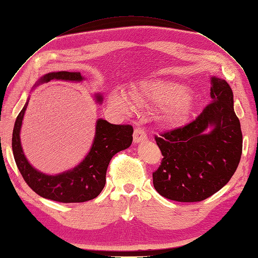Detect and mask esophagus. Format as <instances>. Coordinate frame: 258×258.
Here are the masks:
<instances>
[{
    "label": "esophagus",
    "mask_w": 258,
    "mask_h": 258,
    "mask_svg": "<svg viewBox=\"0 0 258 258\" xmlns=\"http://www.w3.org/2000/svg\"><path fill=\"white\" fill-rule=\"evenodd\" d=\"M147 140V134L143 127H136L134 131V143L138 144Z\"/></svg>",
    "instance_id": "obj_1"
}]
</instances>
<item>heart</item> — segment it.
Segmentation results:
<instances>
[{
	"label": "heart",
	"mask_w": 258,
	"mask_h": 258,
	"mask_svg": "<svg viewBox=\"0 0 258 258\" xmlns=\"http://www.w3.org/2000/svg\"><path fill=\"white\" fill-rule=\"evenodd\" d=\"M132 98L137 103H153L159 107L169 108L168 118L172 124L185 122L190 111V102L187 98V89L181 85L168 82L150 81L143 82L132 90ZM110 103L122 112H131L135 103L122 89L115 90L111 96Z\"/></svg>",
	"instance_id": "b5f03b06"
}]
</instances>
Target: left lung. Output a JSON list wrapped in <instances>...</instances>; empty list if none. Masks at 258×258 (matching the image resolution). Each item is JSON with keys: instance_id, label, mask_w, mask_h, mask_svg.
Here are the masks:
<instances>
[{"instance_id": "obj_1", "label": "left lung", "mask_w": 258, "mask_h": 258, "mask_svg": "<svg viewBox=\"0 0 258 258\" xmlns=\"http://www.w3.org/2000/svg\"><path fill=\"white\" fill-rule=\"evenodd\" d=\"M211 85L213 101L195 120L155 136L163 158L153 182L168 200H206L226 185L240 163L243 138L232 89L217 77L211 78ZM208 126H213L210 134L204 132Z\"/></svg>"}]
</instances>
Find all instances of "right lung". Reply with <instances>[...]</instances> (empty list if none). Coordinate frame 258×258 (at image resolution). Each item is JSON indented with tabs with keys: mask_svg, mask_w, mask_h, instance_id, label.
I'll list each match as a JSON object with an SVG mask.
<instances>
[{
	"mask_svg": "<svg viewBox=\"0 0 258 258\" xmlns=\"http://www.w3.org/2000/svg\"><path fill=\"white\" fill-rule=\"evenodd\" d=\"M53 79L81 82L83 77L81 73L56 72L44 75L39 83H49ZM96 98L101 102V96L98 95ZM27 105L28 102H26L17 115L12 137L14 159L25 182L38 195L54 202L84 203L94 200L104 187L105 174L112 157L128 148L133 142V126L128 124H111L99 118L94 144L83 162L68 172L47 175L30 166L22 149L19 132Z\"/></svg>",
	"mask_w": 258,
	"mask_h": 258,
	"instance_id": "right-lung-1",
	"label": "right lung"
}]
</instances>
